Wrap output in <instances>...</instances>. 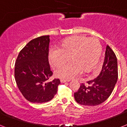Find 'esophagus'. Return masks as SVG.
Segmentation results:
<instances>
[{"mask_svg":"<svg viewBox=\"0 0 127 127\" xmlns=\"http://www.w3.org/2000/svg\"><path fill=\"white\" fill-rule=\"evenodd\" d=\"M70 82L69 80H64L63 79V78L61 79V83H65V82Z\"/></svg>","mask_w":127,"mask_h":127,"instance_id":"1","label":"esophagus"}]
</instances>
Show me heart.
I'll list each match as a JSON object with an SVG mask.
<instances>
[{
    "instance_id": "1",
    "label": "heart",
    "mask_w": 127,
    "mask_h": 127,
    "mask_svg": "<svg viewBox=\"0 0 127 127\" xmlns=\"http://www.w3.org/2000/svg\"><path fill=\"white\" fill-rule=\"evenodd\" d=\"M102 55V46L96 38L85 35H73L63 40L58 49L51 51V64L60 68L69 61L72 63L57 71L58 77L71 79L83 72L90 73L98 66Z\"/></svg>"
}]
</instances>
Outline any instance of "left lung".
Wrapping results in <instances>:
<instances>
[{
    "mask_svg": "<svg viewBox=\"0 0 127 127\" xmlns=\"http://www.w3.org/2000/svg\"><path fill=\"white\" fill-rule=\"evenodd\" d=\"M118 79L116 55L109 45L106 47L102 70L97 78L87 82L89 86L82 84L74 94L76 101L86 106H95L102 103L110 96Z\"/></svg>",
    "mask_w": 127,
    "mask_h": 127,
    "instance_id": "obj_1",
    "label": "left lung"
}]
</instances>
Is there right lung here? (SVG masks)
Returning a JSON list of instances; mask_svg holds the SVG:
<instances>
[{
    "label": "right lung",
    "mask_w": 127,
    "mask_h": 127,
    "mask_svg": "<svg viewBox=\"0 0 127 127\" xmlns=\"http://www.w3.org/2000/svg\"><path fill=\"white\" fill-rule=\"evenodd\" d=\"M49 35L31 40L19 53L16 61L14 76L23 96L32 103H45L57 92L60 80L49 81L53 72L48 55Z\"/></svg>",
    "instance_id": "1"
}]
</instances>
